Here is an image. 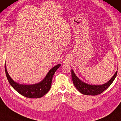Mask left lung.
I'll list each match as a JSON object with an SVG mask.
<instances>
[{
    "mask_svg": "<svg viewBox=\"0 0 121 121\" xmlns=\"http://www.w3.org/2000/svg\"><path fill=\"white\" fill-rule=\"evenodd\" d=\"M117 74V71H116V72L111 78V79L104 84L100 85V86H95V85L93 86V85L88 84L86 83L83 82L76 76L72 69L71 70L72 79L74 86H76V88L79 92L82 93L83 94L88 95H97L103 93L112 84V83L113 82L114 79L116 77Z\"/></svg>",
    "mask_w": 121,
    "mask_h": 121,
    "instance_id": "1",
    "label": "left lung"
}]
</instances>
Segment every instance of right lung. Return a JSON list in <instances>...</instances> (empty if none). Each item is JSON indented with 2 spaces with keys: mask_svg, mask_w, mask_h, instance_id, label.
<instances>
[{
  "mask_svg": "<svg viewBox=\"0 0 121 121\" xmlns=\"http://www.w3.org/2000/svg\"><path fill=\"white\" fill-rule=\"evenodd\" d=\"M60 66L61 65L59 64L54 66L49 71L47 76L43 81L40 83L33 85L19 84L13 81L8 74L5 64V70L8 81L15 91L26 98H39L43 96L48 92L52 86V77Z\"/></svg>",
  "mask_w": 121,
  "mask_h": 121,
  "instance_id": "right-lung-1",
  "label": "right lung"
}]
</instances>
